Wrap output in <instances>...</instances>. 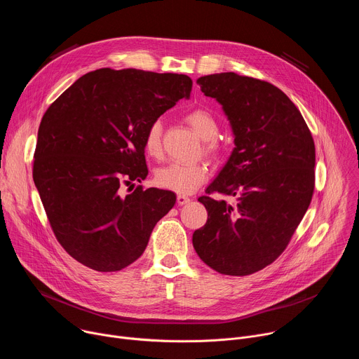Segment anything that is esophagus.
<instances>
[{"mask_svg": "<svg viewBox=\"0 0 359 359\" xmlns=\"http://www.w3.org/2000/svg\"><path fill=\"white\" fill-rule=\"evenodd\" d=\"M190 197L189 196H184V194H177V204L179 206H183V204H187L190 203Z\"/></svg>", "mask_w": 359, "mask_h": 359, "instance_id": "obj_1", "label": "esophagus"}]
</instances>
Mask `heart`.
I'll list each match as a JSON object with an SVG mask.
<instances>
[{
	"instance_id": "b5f03b06",
	"label": "heart",
	"mask_w": 359,
	"mask_h": 359,
	"mask_svg": "<svg viewBox=\"0 0 359 359\" xmlns=\"http://www.w3.org/2000/svg\"><path fill=\"white\" fill-rule=\"evenodd\" d=\"M187 123L198 135L201 140L206 142L204 150L209 155H219L222 143L216 139L219 133L217 119L206 109H194L186 115ZM144 151L151 158H158L162 151V125L159 121L153 122L146 130L143 140ZM209 177V168L206 163H170L156 172L155 182L159 187L179 193L189 194L197 189Z\"/></svg>"
}]
</instances>
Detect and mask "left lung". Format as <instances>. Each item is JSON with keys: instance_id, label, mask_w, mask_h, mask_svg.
<instances>
[{"instance_id": "8db88e82", "label": "left lung", "mask_w": 359, "mask_h": 359, "mask_svg": "<svg viewBox=\"0 0 359 359\" xmlns=\"http://www.w3.org/2000/svg\"><path fill=\"white\" fill-rule=\"evenodd\" d=\"M227 116L234 149L208 193L198 197L209 219L193 233V247L209 267L248 276L271 264L288 245L309 209L316 182L311 132L277 86L234 72L197 79Z\"/></svg>"}]
</instances>
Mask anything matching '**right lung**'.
Returning <instances> with one entry per match:
<instances>
[{
	"mask_svg": "<svg viewBox=\"0 0 359 359\" xmlns=\"http://www.w3.org/2000/svg\"><path fill=\"white\" fill-rule=\"evenodd\" d=\"M182 74L102 68L74 82L42 116L34 183L65 251L102 273L119 271L143 254L153 227L175 206L169 190L121 187L147 176L149 126L189 99Z\"/></svg>",
	"mask_w": 359,
	"mask_h": 359,
	"instance_id": "right-lung-1",
	"label": "right lung"
}]
</instances>
